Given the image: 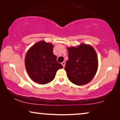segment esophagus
<instances>
[{"instance_id":"34e87169","label":"esophagus","mask_w":120,"mask_h":120,"mask_svg":"<svg viewBox=\"0 0 120 120\" xmlns=\"http://www.w3.org/2000/svg\"><path fill=\"white\" fill-rule=\"evenodd\" d=\"M62 66H63V67H65V64H66V62L63 61V62L62 63Z\"/></svg>"}]
</instances>
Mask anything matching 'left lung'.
Listing matches in <instances>:
<instances>
[{"instance_id": "obj_1", "label": "left lung", "mask_w": 120, "mask_h": 120, "mask_svg": "<svg viewBox=\"0 0 120 120\" xmlns=\"http://www.w3.org/2000/svg\"><path fill=\"white\" fill-rule=\"evenodd\" d=\"M68 60L65 66L68 78L71 83L83 85L89 83L95 75L98 67L96 52L90 45L80 44L67 48Z\"/></svg>"}]
</instances>
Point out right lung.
Here are the masks:
<instances>
[{"label":"right lung","mask_w":120,"mask_h":120,"mask_svg":"<svg viewBox=\"0 0 120 120\" xmlns=\"http://www.w3.org/2000/svg\"><path fill=\"white\" fill-rule=\"evenodd\" d=\"M53 45L43 41L34 45L26 53L25 63L29 77L36 83L46 84L53 80L57 71L63 68L53 53Z\"/></svg>","instance_id":"add662e5"}]
</instances>
